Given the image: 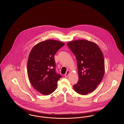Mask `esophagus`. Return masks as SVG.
<instances>
[{"label": "esophagus", "instance_id": "obj_1", "mask_svg": "<svg viewBox=\"0 0 124 124\" xmlns=\"http://www.w3.org/2000/svg\"><path fill=\"white\" fill-rule=\"evenodd\" d=\"M70 71H66V73H65V77H67L68 76V75H69V73H70Z\"/></svg>", "mask_w": 124, "mask_h": 124}]
</instances>
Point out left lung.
I'll return each instance as SVG.
<instances>
[{
    "label": "left lung",
    "mask_w": 124,
    "mask_h": 124,
    "mask_svg": "<svg viewBox=\"0 0 124 124\" xmlns=\"http://www.w3.org/2000/svg\"><path fill=\"white\" fill-rule=\"evenodd\" d=\"M76 57L78 81L73 89L78 94L86 95L94 91L105 73L103 54L94 43L77 40L67 43Z\"/></svg>",
    "instance_id": "left-lung-1"
}]
</instances>
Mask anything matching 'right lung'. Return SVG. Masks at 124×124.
<instances>
[{"label":"right lung","mask_w":124,"mask_h":124,"mask_svg":"<svg viewBox=\"0 0 124 124\" xmlns=\"http://www.w3.org/2000/svg\"><path fill=\"white\" fill-rule=\"evenodd\" d=\"M65 44L56 40L39 43L31 49L27 62V74L32 86L42 94L53 93L62 76L56 71L54 55Z\"/></svg>","instance_id":"right-lung-1"}]
</instances>
